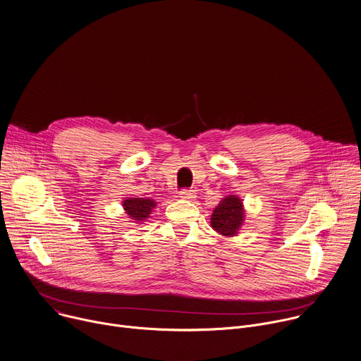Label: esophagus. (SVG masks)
Instances as JSON below:
<instances>
[{
  "instance_id": "34e87169",
  "label": "esophagus",
  "mask_w": 361,
  "mask_h": 361,
  "mask_svg": "<svg viewBox=\"0 0 361 361\" xmlns=\"http://www.w3.org/2000/svg\"><path fill=\"white\" fill-rule=\"evenodd\" d=\"M196 196V192L192 190V189H182L179 192V197L180 199H186V201H189V199H193Z\"/></svg>"
}]
</instances>
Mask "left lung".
<instances>
[{
  "mask_svg": "<svg viewBox=\"0 0 361 361\" xmlns=\"http://www.w3.org/2000/svg\"><path fill=\"white\" fill-rule=\"evenodd\" d=\"M244 222V208L241 199L231 195L222 199L211 216L212 228L225 236H233Z\"/></svg>",
  "mask_w": 361,
  "mask_h": 361,
  "instance_id": "left-lung-1",
  "label": "left lung"
}]
</instances>
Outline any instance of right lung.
<instances>
[{
	"label": "right lung",
	"instance_id": "right-lung-1",
	"mask_svg": "<svg viewBox=\"0 0 361 361\" xmlns=\"http://www.w3.org/2000/svg\"><path fill=\"white\" fill-rule=\"evenodd\" d=\"M154 207V201H150V199L145 197H129L123 201V208L126 214L136 222L145 221Z\"/></svg>",
	"mask_w": 361,
	"mask_h": 361
}]
</instances>
